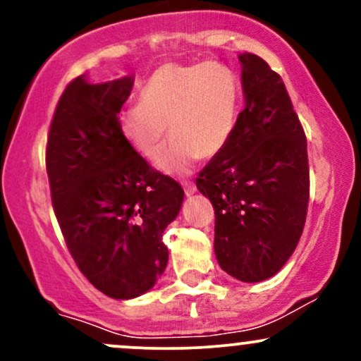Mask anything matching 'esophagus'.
I'll use <instances>...</instances> for the list:
<instances>
[{"label": "esophagus", "mask_w": 361, "mask_h": 361, "mask_svg": "<svg viewBox=\"0 0 361 361\" xmlns=\"http://www.w3.org/2000/svg\"><path fill=\"white\" fill-rule=\"evenodd\" d=\"M183 190H185V193L188 195H193L195 192H197V185L193 183V181H183Z\"/></svg>", "instance_id": "obj_1"}]
</instances>
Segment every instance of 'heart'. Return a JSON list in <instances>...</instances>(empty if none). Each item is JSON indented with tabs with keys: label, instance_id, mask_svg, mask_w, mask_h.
I'll return each instance as SVG.
<instances>
[{
	"label": "heart",
	"instance_id": "b5f03b06",
	"mask_svg": "<svg viewBox=\"0 0 361 361\" xmlns=\"http://www.w3.org/2000/svg\"><path fill=\"white\" fill-rule=\"evenodd\" d=\"M241 86L234 71L219 62L164 64L144 82L139 103L120 115V132L149 161L161 154L159 168L183 173L198 157H212L227 146L238 123Z\"/></svg>",
	"mask_w": 361,
	"mask_h": 361
}]
</instances>
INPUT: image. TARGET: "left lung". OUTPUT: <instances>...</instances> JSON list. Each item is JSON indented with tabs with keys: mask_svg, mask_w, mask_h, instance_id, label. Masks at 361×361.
I'll list each match as a JSON object with an SVG mask.
<instances>
[{
	"mask_svg": "<svg viewBox=\"0 0 361 361\" xmlns=\"http://www.w3.org/2000/svg\"><path fill=\"white\" fill-rule=\"evenodd\" d=\"M239 61L246 106L227 146L200 171L197 188L215 210L221 268L255 283L281 270L304 231L307 139L280 74L255 54Z\"/></svg>",
	"mask_w": 361,
	"mask_h": 361,
	"instance_id": "left-lung-1",
	"label": "left lung"
}]
</instances>
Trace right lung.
Instances as JSON below:
<instances>
[{"instance_id": "obj_1", "label": "right lung", "mask_w": 361, "mask_h": 361, "mask_svg": "<svg viewBox=\"0 0 361 361\" xmlns=\"http://www.w3.org/2000/svg\"><path fill=\"white\" fill-rule=\"evenodd\" d=\"M132 85L130 76L100 85L73 80L57 102L45 151L66 246L90 283L111 299L139 297L164 271L163 233L185 195L120 132Z\"/></svg>"}]
</instances>
